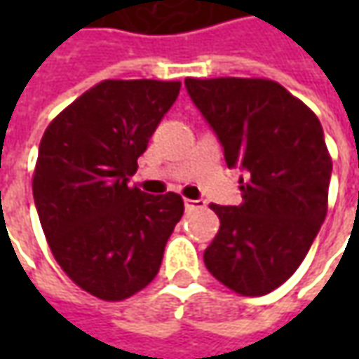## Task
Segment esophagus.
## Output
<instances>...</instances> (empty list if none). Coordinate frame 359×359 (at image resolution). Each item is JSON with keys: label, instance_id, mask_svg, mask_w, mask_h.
Instances as JSON below:
<instances>
[{"label": "esophagus", "instance_id": "34e87169", "mask_svg": "<svg viewBox=\"0 0 359 359\" xmlns=\"http://www.w3.org/2000/svg\"><path fill=\"white\" fill-rule=\"evenodd\" d=\"M184 205H186L187 212H191V210H200V208H203V201L201 200H186L184 201Z\"/></svg>", "mask_w": 359, "mask_h": 359}]
</instances>
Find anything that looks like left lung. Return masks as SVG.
Masks as SVG:
<instances>
[{
	"label": "left lung",
	"instance_id": "obj_1",
	"mask_svg": "<svg viewBox=\"0 0 359 359\" xmlns=\"http://www.w3.org/2000/svg\"><path fill=\"white\" fill-rule=\"evenodd\" d=\"M186 90L240 168V205H215L219 229L203 252L217 282L266 296L304 262L327 212L332 159L320 119L269 79L187 77Z\"/></svg>",
	"mask_w": 359,
	"mask_h": 359
}]
</instances>
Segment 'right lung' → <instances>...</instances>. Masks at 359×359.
Returning <instances> with one entry per match:
<instances>
[{"label": "right lung", "instance_id": "add662e5", "mask_svg": "<svg viewBox=\"0 0 359 359\" xmlns=\"http://www.w3.org/2000/svg\"><path fill=\"white\" fill-rule=\"evenodd\" d=\"M180 88L107 79L67 105L41 137L34 201L46 240L63 271L100 299L144 290L184 215L177 194L128 186Z\"/></svg>", "mask_w": 359, "mask_h": 359}]
</instances>
